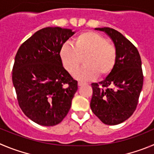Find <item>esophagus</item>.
Here are the masks:
<instances>
[{
    "instance_id": "34e87169",
    "label": "esophagus",
    "mask_w": 154,
    "mask_h": 154,
    "mask_svg": "<svg viewBox=\"0 0 154 154\" xmlns=\"http://www.w3.org/2000/svg\"><path fill=\"white\" fill-rule=\"evenodd\" d=\"M84 84V82H82V81H78V86L79 87H80V86H83Z\"/></svg>"
}]
</instances>
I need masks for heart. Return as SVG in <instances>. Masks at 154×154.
<instances>
[{
  "label": "heart",
  "instance_id": "1",
  "mask_svg": "<svg viewBox=\"0 0 154 154\" xmlns=\"http://www.w3.org/2000/svg\"><path fill=\"white\" fill-rule=\"evenodd\" d=\"M61 47L59 56L64 68L70 74L78 69L84 58L85 65L75 73L80 80H90L111 74L116 67L118 52L116 46L101 34L92 31L82 32L73 40Z\"/></svg>",
  "mask_w": 154,
  "mask_h": 154
}]
</instances>
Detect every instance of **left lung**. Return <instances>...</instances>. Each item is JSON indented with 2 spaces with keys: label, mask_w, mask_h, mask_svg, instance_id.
<instances>
[{
  "label": "left lung",
  "mask_w": 154,
  "mask_h": 154,
  "mask_svg": "<svg viewBox=\"0 0 154 154\" xmlns=\"http://www.w3.org/2000/svg\"><path fill=\"white\" fill-rule=\"evenodd\" d=\"M111 37L118 52L111 74L99 84H92L90 108L104 124L115 125L127 120L135 111L143 87V75L138 50L114 29L96 28Z\"/></svg>",
  "instance_id": "left-lung-1"
}]
</instances>
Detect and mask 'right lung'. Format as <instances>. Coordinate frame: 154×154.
Segmentation results:
<instances>
[{
    "instance_id": "add662e5",
    "label": "right lung",
    "mask_w": 154,
    "mask_h": 154,
    "mask_svg": "<svg viewBox=\"0 0 154 154\" xmlns=\"http://www.w3.org/2000/svg\"><path fill=\"white\" fill-rule=\"evenodd\" d=\"M74 32L61 27L42 29L17 51L12 80L19 106L34 122L54 126L64 119L77 90V81L64 68L59 56Z\"/></svg>"
}]
</instances>
